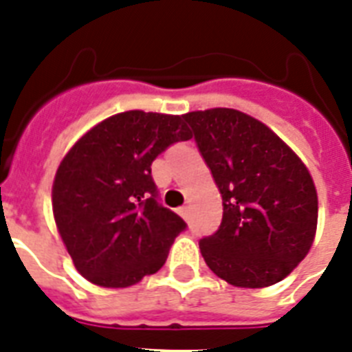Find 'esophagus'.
<instances>
[{"mask_svg": "<svg viewBox=\"0 0 352 352\" xmlns=\"http://www.w3.org/2000/svg\"><path fill=\"white\" fill-rule=\"evenodd\" d=\"M179 214H181L184 219H188V215H190V206H182V208H179Z\"/></svg>", "mask_w": 352, "mask_h": 352, "instance_id": "obj_1", "label": "esophagus"}]
</instances>
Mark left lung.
Here are the masks:
<instances>
[{"label":"left lung","instance_id":"obj_1","mask_svg":"<svg viewBox=\"0 0 352 352\" xmlns=\"http://www.w3.org/2000/svg\"><path fill=\"white\" fill-rule=\"evenodd\" d=\"M182 118L223 197L221 226L199 241L210 270L245 289L287 278L316 234L318 195L305 164L245 113L215 107Z\"/></svg>","mask_w":352,"mask_h":352}]
</instances>
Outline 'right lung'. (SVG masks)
I'll list each match as a JSON object with an SVG mask.
<instances>
[{"label": "right lung", "instance_id": "add662e5", "mask_svg": "<svg viewBox=\"0 0 352 352\" xmlns=\"http://www.w3.org/2000/svg\"><path fill=\"white\" fill-rule=\"evenodd\" d=\"M190 138L182 117L126 111L100 122L65 155L52 212L74 267L91 283L124 289L164 265L186 223L159 203L151 164Z\"/></svg>", "mask_w": 352, "mask_h": 352}]
</instances>
